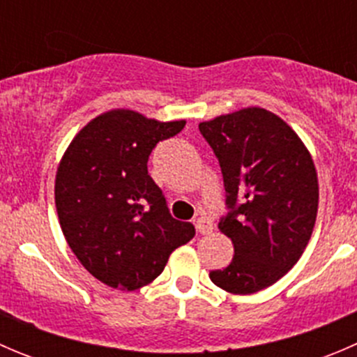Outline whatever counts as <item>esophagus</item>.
Returning a JSON list of instances; mask_svg holds the SVG:
<instances>
[{
    "instance_id": "esophagus-1",
    "label": "esophagus",
    "mask_w": 357,
    "mask_h": 357,
    "mask_svg": "<svg viewBox=\"0 0 357 357\" xmlns=\"http://www.w3.org/2000/svg\"><path fill=\"white\" fill-rule=\"evenodd\" d=\"M195 228H197V231L204 233L205 235V233H211L212 229H214V225H212V221L207 218V215L200 214L199 218L195 219Z\"/></svg>"
}]
</instances>
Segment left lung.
Masks as SVG:
<instances>
[{
    "label": "left lung",
    "instance_id": "8db88e82",
    "mask_svg": "<svg viewBox=\"0 0 357 357\" xmlns=\"http://www.w3.org/2000/svg\"><path fill=\"white\" fill-rule=\"evenodd\" d=\"M221 165L228 214L219 229L235 247L211 280L229 294L278 282L307 247L318 214V176L297 132L273 112L248 107L200 122Z\"/></svg>",
    "mask_w": 357,
    "mask_h": 357
}]
</instances>
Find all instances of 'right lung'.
<instances>
[{
    "mask_svg": "<svg viewBox=\"0 0 357 357\" xmlns=\"http://www.w3.org/2000/svg\"><path fill=\"white\" fill-rule=\"evenodd\" d=\"M185 124L105 112L75 135L60 160L55 204L63 236L79 262L112 289L149 285L169 255L195 236L192 222L172 218L146 165L157 143Z\"/></svg>",
    "mask_w": 357,
    "mask_h": 357,
    "instance_id": "right-lung-1",
    "label": "right lung"
}]
</instances>
